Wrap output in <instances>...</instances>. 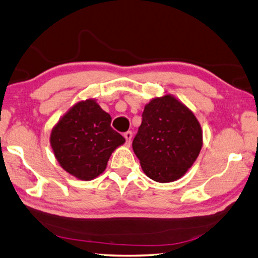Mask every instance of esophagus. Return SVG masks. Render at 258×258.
Segmentation results:
<instances>
[{"instance_id": "1", "label": "esophagus", "mask_w": 258, "mask_h": 258, "mask_svg": "<svg viewBox=\"0 0 258 258\" xmlns=\"http://www.w3.org/2000/svg\"><path fill=\"white\" fill-rule=\"evenodd\" d=\"M132 137H133V133L132 132L124 133V138L126 140V145H127L128 147L131 146V142H132Z\"/></svg>"}]
</instances>
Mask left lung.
I'll list each match as a JSON object with an SVG mask.
<instances>
[{
    "instance_id": "8db88e82",
    "label": "left lung",
    "mask_w": 258,
    "mask_h": 258,
    "mask_svg": "<svg viewBox=\"0 0 258 258\" xmlns=\"http://www.w3.org/2000/svg\"><path fill=\"white\" fill-rule=\"evenodd\" d=\"M132 147L148 177L159 183L176 181L198 158L202 126L184 103L165 94L145 106Z\"/></svg>"
}]
</instances>
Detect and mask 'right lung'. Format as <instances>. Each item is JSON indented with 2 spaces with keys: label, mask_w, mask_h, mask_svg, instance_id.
Masks as SVG:
<instances>
[{
  "label": "right lung",
  "mask_w": 258,
  "mask_h": 258,
  "mask_svg": "<svg viewBox=\"0 0 258 258\" xmlns=\"http://www.w3.org/2000/svg\"><path fill=\"white\" fill-rule=\"evenodd\" d=\"M110 123V115L94 99L74 104L50 135L51 148L61 167L82 181L102 174L112 152L125 142Z\"/></svg>",
  "instance_id": "right-lung-1"
}]
</instances>
